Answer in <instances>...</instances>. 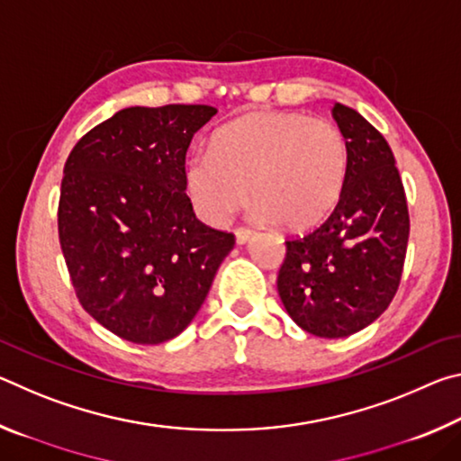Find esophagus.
<instances>
[{
  "instance_id": "obj_1",
  "label": "esophagus",
  "mask_w": 461,
  "mask_h": 461,
  "mask_svg": "<svg viewBox=\"0 0 461 461\" xmlns=\"http://www.w3.org/2000/svg\"><path fill=\"white\" fill-rule=\"evenodd\" d=\"M254 238V231L248 230V228H238L236 230V241L238 244H248L249 240Z\"/></svg>"
}]
</instances>
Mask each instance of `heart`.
<instances>
[{
	"label": "heart",
	"instance_id": "b5f03b06",
	"mask_svg": "<svg viewBox=\"0 0 461 461\" xmlns=\"http://www.w3.org/2000/svg\"><path fill=\"white\" fill-rule=\"evenodd\" d=\"M348 165V142L333 122L254 113L217 130L212 152L191 156L186 189L197 213L213 225L228 221L249 197L260 220L309 230L339 203Z\"/></svg>",
	"mask_w": 461,
	"mask_h": 461
}]
</instances>
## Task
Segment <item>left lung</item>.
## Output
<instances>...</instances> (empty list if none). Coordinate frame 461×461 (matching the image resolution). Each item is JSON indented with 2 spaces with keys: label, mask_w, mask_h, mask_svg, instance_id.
Returning <instances> with one entry per match:
<instances>
[{
  "label": "left lung",
  "mask_w": 461,
  "mask_h": 461,
  "mask_svg": "<svg viewBox=\"0 0 461 461\" xmlns=\"http://www.w3.org/2000/svg\"><path fill=\"white\" fill-rule=\"evenodd\" d=\"M349 165L333 213L288 238L278 294L293 321L317 338H348L384 313L399 291L409 241L407 194L384 136L335 104Z\"/></svg>",
  "instance_id": "obj_1"
}]
</instances>
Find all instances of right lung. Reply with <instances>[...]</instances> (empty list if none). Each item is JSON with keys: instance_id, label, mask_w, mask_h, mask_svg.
I'll use <instances>...</instances> for the list:
<instances>
[{"instance_id": "add662e5", "label": "right lung", "mask_w": 461, "mask_h": 461, "mask_svg": "<svg viewBox=\"0 0 461 461\" xmlns=\"http://www.w3.org/2000/svg\"><path fill=\"white\" fill-rule=\"evenodd\" d=\"M212 105L126 107L68 154L59 240L77 299L112 333L154 346L197 315L236 236L194 217L185 156Z\"/></svg>"}]
</instances>
